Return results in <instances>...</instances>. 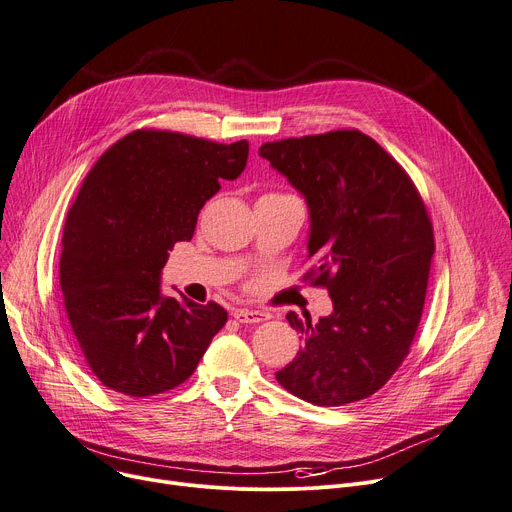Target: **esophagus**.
Instances as JSON below:
<instances>
[{"mask_svg": "<svg viewBox=\"0 0 512 512\" xmlns=\"http://www.w3.org/2000/svg\"><path fill=\"white\" fill-rule=\"evenodd\" d=\"M232 317L238 321V323H261V321H267L269 319V313H263V311H249V309H236L232 313Z\"/></svg>", "mask_w": 512, "mask_h": 512, "instance_id": "obj_1", "label": "esophagus"}]
</instances>
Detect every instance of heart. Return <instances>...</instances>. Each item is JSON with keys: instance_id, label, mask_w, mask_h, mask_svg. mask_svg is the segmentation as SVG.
I'll use <instances>...</instances> for the list:
<instances>
[{"instance_id": "obj_1", "label": "heart", "mask_w": 512, "mask_h": 512, "mask_svg": "<svg viewBox=\"0 0 512 512\" xmlns=\"http://www.w3.org/2000/svg\"><path fill=\"white\" fill-rule=\"evenodd\" d=\"M278 195H280V193H267V195H263V197H278ZM263 197H261V199H263Z\"/></svg>"}]
</instances>
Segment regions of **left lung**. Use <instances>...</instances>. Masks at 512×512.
Here are the masks:
<instances>
[{
	"instance_id": "8db88e82",
	"label": "left lung",
	"mask_w": 512,
	"mask_h": 512,
	"mask_svg": "<svg viewBox=\"0 0 512 512\" xmlns=\"http://www.w3.org/2000/svg\"><path fill=\"white\" fill-rule=\"evenodd\" d=\"M259 154L309 203L313 265L302 282L327 288L333 302L317 323L286 315L302 348L276 379L323 407L366 399L410 354L422 319L434 255L424 199L358 129L267 142Z\"/></svg>"
}]
</instances>
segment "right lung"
<instances>
[{
    "label": "right lung",
    "instance_id": "1",
    "mask_svg": "<svg viewBox=\"0 0 512 512\" xmlns=\"http://www.w3.org/2000/svg\"><path fill=\"white\" fill-rule=\"evenodd\" d=\"M247 156L245 140L138 129L90 168L65 218L59 284L84 360L105 387L129 397L179 387L226 325L216 302L160 296V271Z\"/></svg>",
    "mask_w": 512,
    "mask_h": 512
}]
</instances>
